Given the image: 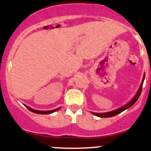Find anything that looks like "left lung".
<instances>
[{"mask_svg":"<svg viewBox=\"0 0 151 151\" xmlns=\"http://www.w3.org/2000/svg\"><path fill=\"white\" fill-rule=\"evenodd\" d=\"M144 79H145V75H144V76H143L142 83H141V86H140V88H139V91H138V93L136 95V96L134 97V99H133V100L131 101V102H129V104H127V105L124 106V107H122L121 108H119V109H116V110L109 111V112H106V113H95V112H91V113L95 115V116H99V117L107 118V117H111V116H116V115H117V114H119V113H121L123 111H124L125 109H128V108L131 107L133 105V104H134V103H135L136 101L138 100V99L139 98L140 95H141V91H142L143 83V81H144Z\"/></svg>","mask_w":151,"mask_h":151,"instance_id":"8db88e82","label":"left lung"}]
</instances>
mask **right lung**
Segmentation results:
<instances>
[{"mask_svg":"<svg viewBox=\"0 0 151 151\" xmlns=\"http://www.w3.org/2000/svg\"><path fill=\"white\" fill-rule=\"evenodd\" d=\"M24 106H25V107L27 108V109H29V111H32V112H34V113H36V114H51V113L54 112V111H57L58 109H60V108H57V109H54V110H51V111H38V110H35V109H32V108L29 107H28V106H27V105H24Z\"/></svg>","mask_w":151,"mask_h":151,"instance_id":"1","label":"right lung"}]
</instances>
